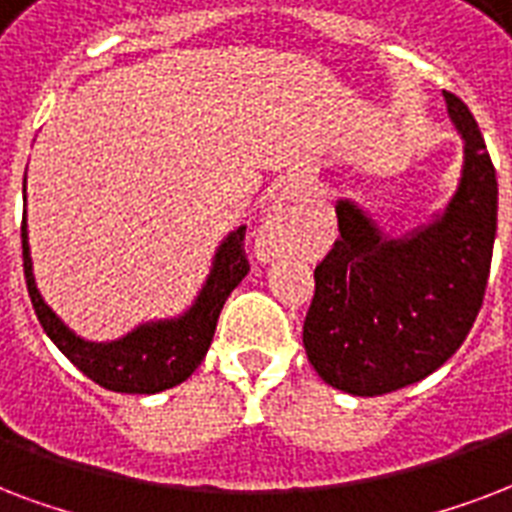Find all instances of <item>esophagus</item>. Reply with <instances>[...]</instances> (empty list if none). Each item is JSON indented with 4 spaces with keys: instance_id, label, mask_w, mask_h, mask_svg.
<instances>
[{
    "instance_id": "esophagus-1",
    "label": "esophagus",
    "mask_w": 512,
    "mask_h": 512,
    "mask_svg": "<svg viewBox=\"0 0 512 512\" xmlns=\"http://www.w3.org/2000/svg\"><path fill=\"white\" fill-rule=\"evenodd\" d=\"M301 205L291 197H280V200L272 205L267 221L259 232V253L261 259H272L277 253L288 251L293 243H296V235H299L301 227Z\"/></svg>"
}]
</instances>
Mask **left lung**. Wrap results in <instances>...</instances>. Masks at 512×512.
Listing matches in <instances>:
<instances>
[{
  "label": "left lung",
  "instance_id": "left-lung-1",
  "mask_svg": "<svg viewBox=\"0 0 512 512\" xmlns=\"http://www.w3.org/2000/svg\"><path fill=\"white\" fill-rule=\"evenodd\" d=\"M443 98L465 138L462 181L446 213L390 240L342 202L339 237L315 267L304 350L323 382L360 398L395 392L441 368L483 304L497 235V173L470 109L449 90Z\"/></svg>",
  "mask_w": 512,
  "mask_h": 512
}]
</instances>
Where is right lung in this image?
<instances>
[{"instance_id":"obj_1","label":"right lung","mask_w":512,"mask_h":512,"mask_svg":"<svg viewBox=\"0 0 512 512\" xmlns=\"http://www.w3.org/2000/svg\"><path fill=\"white\" fill-rule=\"evenodd\" d=\"M21 243L23 275H26L31 304L45 334L87 379L101 384L104 390L133 392V395H154V392L176 387L194 374V368L200 366L211 347L224 301L251 269L245 256V227H237L221 243L211 275L184 318L141 326L120 342L93 344L71 334L39 296L34 272H31L26 219L21 224Z\"/></svg>"}]
</instances>
